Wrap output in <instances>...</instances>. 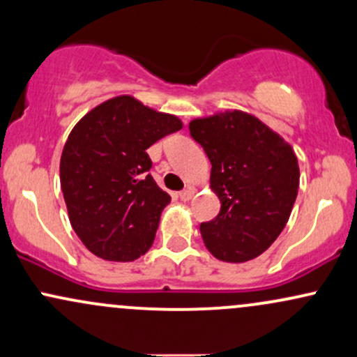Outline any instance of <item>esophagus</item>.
Wrapping results in <instances>:
<instances>
[{
  "label": "esophagus",
  "instance_id": "1",
  "mask_svg": "<svg viewBox=\"0 0 357 357\" xmlns=\"http://www.w3.org/2000/svg\"><path fill=\"white\" fill-rule=\"evenodd\" d=\"M192 195H195V190H192V188H188V190L179 192V198H181L183 202H190V199L192 198Z\"/></svg>",
  "mask_w": 357,
  "mask_h": 357
}]
</instances>
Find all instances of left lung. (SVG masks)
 Masks as SVG:
<instances>
[{
    "instance_id": "8db88e82",
    "label": "left lung",
    "mask_w": 357,
    "mask_h": 357,
    "mask_svg": "<svg viewBox=\"0 0 357 357\" xmlns=\"http://www.w3.org/2000/svg\"><path fill=\"white\" fill-rule=\"evenodd\" d=\"M191 137L211 162L218 216L199 225L218 260L241 264L267 250L289 221L298 191L297 155L284 137L243 110L190 122Z\"/></svg>"
}]
</instances>
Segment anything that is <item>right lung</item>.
Instances as JSON below:
<instances>
[{
	"mask_svg": "<svg viewBox=\"0 0 357 357\" xmlns=\"http://www.w3.org/2000/svg\"><path fill=\"white\" fill-rule=\"evenodd\" d=\"M181 127L130 96L102 102L73 127L60 184L73 231L93 255L132 261L151 248L171 196L147 173L146 151Z\"/></svg>",
	"mask_w": 357,
	"mask_h": 357,
	"instance_id": "obj_1",
	"label": "right lung"
}]
</instances>
